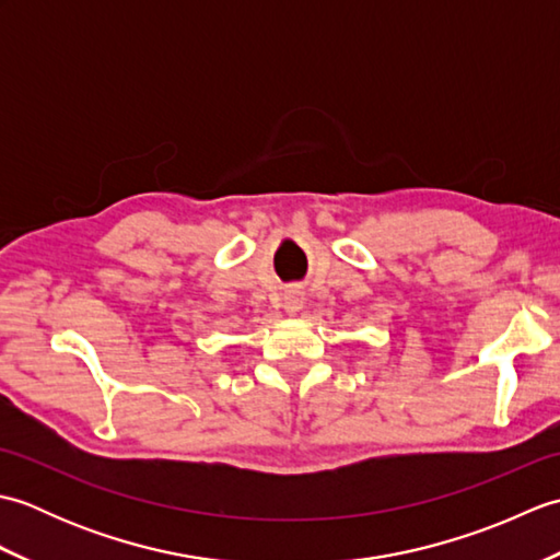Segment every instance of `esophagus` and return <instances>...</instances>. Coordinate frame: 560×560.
I'll return each instance as SVG.
<instances>
[{
    "label": "esophagus",
    "instance_id": "obj_1",
    "mask_svg": "<svg viewBox=\"0 0 560 560\" xmlns=\"http://www.w3.org/2000/svg\"><path fill=\"white\" fill-rule=\"evenodd\" d=\"M281 303H283V311H287L289 315H295L305 303V293L299 287H291V289L283 291Z\"/></svg>",
    "mask_w": 560,
    "mask_h": 560
}]
</instances>
